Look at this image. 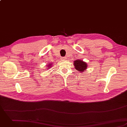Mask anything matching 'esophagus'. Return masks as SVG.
<instances>
[{"instance_id":"1","label":"esophagus","mask_w":127,"mask_h":127,"mask_svg":"<svg viewBox=\"0 0 127 127\" xmlns=\"http://www.w3.org/2000/svg\"><path fill=\"white\" fill-rule=\"evenodd\" d=\"M66 57H62L61 58V60H66Z\"/></svg>"}]
</instances>
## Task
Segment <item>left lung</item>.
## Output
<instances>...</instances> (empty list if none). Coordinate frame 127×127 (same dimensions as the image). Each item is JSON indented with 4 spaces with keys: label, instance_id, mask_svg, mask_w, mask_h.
I'll return each mask as SVG.
<instances>
[{
    "label": "left lung",
    "instance_id": "8db88e82",
    "mask_svg": "<svg viewBox=\"0 0 127 127\" xmlns=\"http://www.w3.org/2000/svg\"><path fill=\"white\" fill-rule=\"evenodd\" d=\"M74 65L77 71L83 73L87 68V64L82 60H76L74 61Z\"/></svg>",
    "mask_w": 127,
    "mask_h": 127
}]
</instances>
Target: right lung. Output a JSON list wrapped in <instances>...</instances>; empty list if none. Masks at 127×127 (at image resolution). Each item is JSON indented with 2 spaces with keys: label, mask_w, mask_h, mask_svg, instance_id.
Listing matches in <instances>:
<instances>
[{
  "label": "right lung",
  "mask_w": 127,
  "mask_h": 127,
  "mask_svg": "<svg viewBox=\"0 0 127 127\" xmlns=\"http://www.w3.org/2000/svg\"><path fill=\"white\" fill-rule=\"evenodd\" d=\"M52 63H50V64H49L48 65H47V67L48 68V69H49L50 68H51V67H52Z\"/></svg>",
  "instance_id": "right-lung-1"
}]
</instances>
